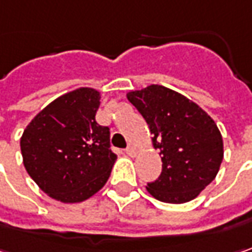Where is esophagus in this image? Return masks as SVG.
Returning a JSON list of instances; mask_svg holds the SVG:
<instances>
[{"label":"esophagus","instance_id":"esophagus-1","mask_svg":"<svg viewBox=\"0 0 252 252\" xmlns=\"http://www.w3.org/2000/svg\"><path fill=\"white\" fill-rule=\"evenodd\" d=\"M126 154L129 155V157H135L138 154V149L137 147H134V145H131V147H128L126 148Z\"/></svg>","mask_w":252,"mask_h":252}]
</instances>
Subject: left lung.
<instances>
[{
  "mask_svg": "<svg viewBox=\"0 0 252 252\" xmlns=\"http://www.w3.org/2000/svg\"><path fill=\"white\" fill-rule=\"evenodd\" d=\"M126 98L145 118L152 147L162 159V173L148 183V193L173 204L197 197L217 176L224 157L213 118L183 94L159 84L132 90Z\"/></svg>",
  "mask_w": 252,
  "mask_h": 252,
  "instance_id": "left-lung-1",
  "label": "left lung"
}]
</instances>
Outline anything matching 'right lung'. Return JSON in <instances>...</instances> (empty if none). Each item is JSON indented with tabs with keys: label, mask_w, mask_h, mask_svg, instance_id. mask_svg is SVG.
<instances>
[{
	"label": "right lung",
	"mask_w": 252,
	"mask_h": 252,
	"mask_svg": "<svg viewBox=\"0 0 252 252\" xmlns=\"http://www.w3.org/2000/svg\"><path fill=\"white\" fill-rule=\"evenodd\" d=\"M100 92L79 87L53 100L24 129L21 152L33 182L52 199L80 203L104 186L117 155L95 121Z\"/></svg>",
	"instance_id": "right-lung-1"
}]
</instances>
